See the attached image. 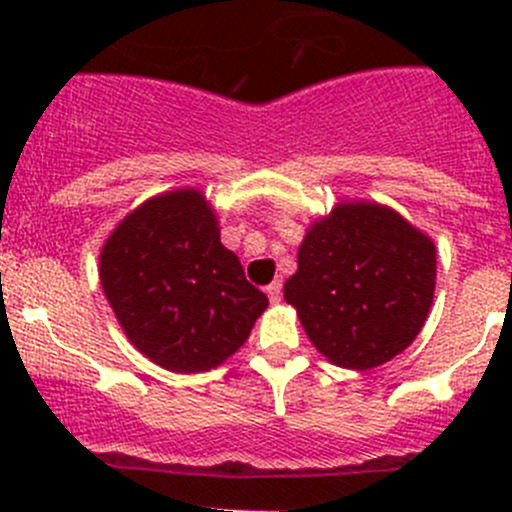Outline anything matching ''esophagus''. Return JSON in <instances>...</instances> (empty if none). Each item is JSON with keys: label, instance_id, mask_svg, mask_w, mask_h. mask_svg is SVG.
<instances>
[{"label": "esophagus", "instance_id": "1", "mask_svg": "<svg viewBox=\"0 0 512 512\" xmlns=\"http://www.w3.org/2000/svg\"><path fill=\"white\" fill-rule=\"evenodd\" d=\"M265 292H267V297L272 299V302H280V297H282V280L270 282V285L265 287Z\"/></svg>", "mask_w": 512, "mask_h": 512}]
</instances>
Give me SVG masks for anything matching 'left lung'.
Segmentation results:
<instances>
[{
  "label": "left lung",
  "instance_id": "1",
  "mask_svg": "<svg viewBox=\"0 0 512 512\" xmlns=\"http://www.w3.org/2000/svg\"><path fill=\"white\" fill-rule=\"evenodd\" d=\"M436 245L381 203H337L314 220L285 299L319 354L366 371L404 352L426 324Z\"/></svg>",
  "mask_w": 512,
  "mask_h": 512
}]
</instances>
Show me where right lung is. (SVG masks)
Here are the masks:
<instances>
[{
    "instance_id": "right-lung-1",
    "label": "right lung",
    "mask_w": 512,
    "mask_h": 512,
    "mask_svg": "<svg viewBox=\"0 0 512 512\" xmlns=\"http://www.w3.org/2000/svg\"><path fill=\"white\" fill-rule=\"evenodd\" d=\"M98 277L128 342L175 374L230 359L270 304L220 242L218 215L195 188L131 210L103 242Z\"/></svg>"
}]
</instances>
